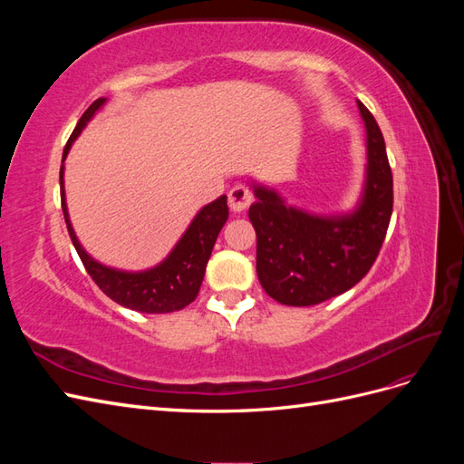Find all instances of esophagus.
Returning <instances> with one entry per match:
<instances>
[{
    "mask_svg": "<svg viewBox=\"0 0 464 464\" xmlns=\"http://www.w3.org/2000/svg\"><path fill=\"white\" fill-rule=\"evenodd\" d=\"M251 201H254V195H251V191L242 184L234 186L228 193V205L234 213H244V210L251 205Z\"/></svg>",
    "mask_w": 464,
    "mask_h": 464,
    "instance_id": "obj_1",
    "label": "esophagus"
}]
</instances>
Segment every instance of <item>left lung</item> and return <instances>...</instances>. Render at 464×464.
Here are the masks:
<instances>
[{
  "instance_id": "left-lung-1",
  "label": "left lung",
  "mask_w": 464,
  "mask_h": 464,
  "mask_svg": "<svg viewBox=\"0 0 464 464\" xmlns=\"http://www.w3.org/2000/svg\"><path fill=\"white\" fill-rule=\"evenodd\" d=\"M366 125V181L353 213L312 215L290 207L254 181L249 220L257 234V276L285 305H315L339 296L368 275L385 240L392 213V174L382 130L358 101Z\"/></svg>"
}]
</instances>
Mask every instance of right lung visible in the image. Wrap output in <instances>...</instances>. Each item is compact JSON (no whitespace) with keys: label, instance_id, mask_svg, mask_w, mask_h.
Segmentation results:
<instances>
[{"label":"right lung","instance_id":"add662e5","mask_svg":"<svg viewBox=\"0 0 464 464\" xmlns=\"http://www.w3.org/2000/svg\"><path fill=\"white\" fill-rule=\"evenodd\" d=\"M106 102V98H98L94 101L82 118L79 120L77 128L73 130L72 137L63 149V159L60 168V186H62V208H63V218L67 224V232L72 236V242L77 249V254L85 265L87 273L101 288L108 298L114 300L116 304L130 307V310L141 312V314H170L184 310L195 298H198L207 263L210 257V251L215 247V242L218 237V232L222 230L224 222L228 220V205H227V195H220L218 199L213 203L205 205L191 224L184 236L179 237V242L174 246L162 263L147 271L130 273V271H120L111 269L102 263L92 259L82 246L79 244L75 230L72 227V220H69L67 213V203H65V188H63V160L67 157L69 149H72L75 139L85 130L89 120L101 110Z\"/></svg>","mask_w":464,"mask_h":464}]
</instances>
